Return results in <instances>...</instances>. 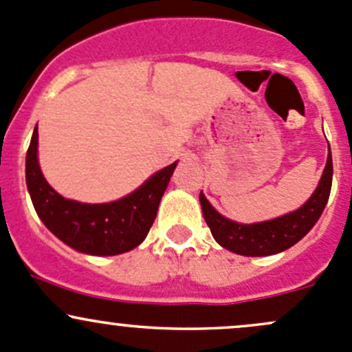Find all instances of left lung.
I'll list each match as a JSON object with an SVG mask.
<instances>
[{
    "label": "left lung",
    "mask_w": 352,
    "mask_h": 352,
    "mask_svg": "<svg viewBox=\"0 0 352 352\" xmlns=\"http://www.w3.org/2000/svg\"><path fill=\"white\" fill-rule=\"evenodd\" d=\"M332 156H327V165L318 187L311 197L298 211L255 225H239L219 214L204 196H199L202 214L212 236L221 247L247 257H262L286 250L300 242L320 218L332 187Z\"/></svg>",
    "instance_id": "left-lung-1"
}]
</instances>
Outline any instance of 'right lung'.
Wrapping results in <instances>:
<instances>
[{"label": "right lung", "instance_id": "1", "mask_svg": "<svg viewBox=\"0 0 352 352\" xmlns=\"http://www.w3.org/2000/svg\"><path fill=\"white\" fill-rule=\"evenodd\" d=\"M37 127L27 151V187L38 218L71 248L90 255L133 250L150 232L175 163L148 179L138 190L107 204H83L59 196L37 162Z\"/></svg>", "mask_w": 352, "mask_h": 352}]
</instances>
